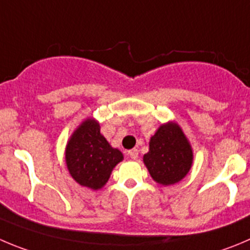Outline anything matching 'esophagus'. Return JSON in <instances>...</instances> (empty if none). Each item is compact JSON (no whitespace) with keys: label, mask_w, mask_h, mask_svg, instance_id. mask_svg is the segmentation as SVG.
<instances>
[{"label":"esophagus","mask_w":250,"mask_h":250,"mask_svg":"<svg viewBox=\"0 0 250 250\" xmlns=\"http://www.w3.org/2000/svg\"><path fill=\"white\" fill-rule=\"evenodd\" d=\"M128 157H129L130 159L136 160L137 158H138V150H137V149H130V150H128Z\"/></svg>","instance_id":"obj_1"}]
</instances>
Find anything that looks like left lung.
Returning <instances> with one entry per match:
<instances>
[{
    "instance_id": "1",
    "label": "left lung",
    "mask_w": 250,
    "mask_h": 250,
    "mask_svg": "<svg viewBox=\"0 0 250 250\" xmlns=\"http://www.w3.org/2000/svg\"><path fill=\"white\" fill-rule=\"evenodd\" d=\"M151 178L162 185H172L185 178L192 164V150L176 123H167L150 138L143 158Z\"/></svg>"
}]
</instances>
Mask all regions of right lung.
I'll return each instance as SVG.
<instances>
[{
    "instance_id": "add662e5",
    "label": "right lung",
    "mask_w": 250,
    "mask_h": 250,
    "mask_svg": "<svg viewBox=\"0 0 250 250\" xmlns=\"http://www.w3.org/2000/svg\"><path fill=\"white\" fill-rule=\"evenodd\" d=\"M66 165L76 183L92 190L101 188L123 155L100 133L96 121L87 120L75 130L66 146Z\"/></svg>"
}]
</instances>
